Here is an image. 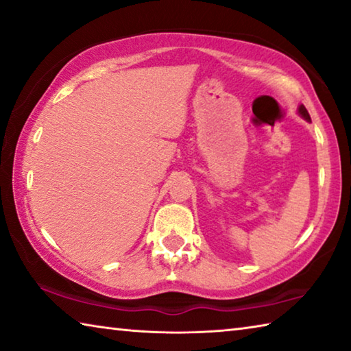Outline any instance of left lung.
<instances>
[{
    "instance_id": "1",
    "label": "left lung",
    "mask_w": 351,
    "mask_h": 351,
    "mask_svg": "<svg viewBox=\"0 0 351 351\" xmlns=\"http://www.w3.org/2000/svg\"><path fill=\"white\" fill-rule=\"evenodd\" d=\"M299 112H300V114L302 116H304L305 119H306V121H310V114H308V111H306V108H305V106L304 105H300V108H299Z\"/></svg>"
}]
</instances>
